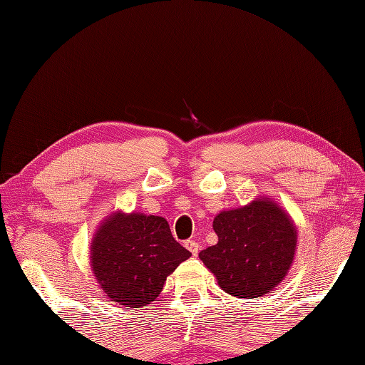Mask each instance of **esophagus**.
Segmentation results:
<instances>
[{
  "instance_id": "obj_1",
  "label": "esophagus",
  "mask_w": 365,
  "mask_h": 365,
  "mask_svg": "<svg viewBox=\"0 0 365 365\" xmlns=\"http://www.w3.org/2000/svg\"><path fill=\"white\" fill-rule=\"evenodd\" d=\"M185 247H187L195 257L200 254V244H197L196 241H187L185 242Z\"/></svg>"
}]
</instances>
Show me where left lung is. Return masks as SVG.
I'll return each mask as SVG.
<instances>
[{"label":"left lung","instance_id":"left-lung-1","mask_svg":"<svg viewBox=\"0 0 365 365\" xmlns=\"http://www.w3.org/2000/svg\"><path fill=\"white\" fill-rule=\"evenodd\" d=\"M212 228L218 242L200 258L223 292L258 298L273 292L294 263L298 230L286 209L268 196L220 210Z\"/></svg>","mask_w":365,"mask_h":365}]
</instances>
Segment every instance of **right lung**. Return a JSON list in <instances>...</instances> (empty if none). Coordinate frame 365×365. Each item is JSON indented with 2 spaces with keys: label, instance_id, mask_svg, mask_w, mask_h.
<instances>
[{
  "label": "right lung",
  "instance_id": "obj_1",
  "mask_svg": "<svg viewBox=\"0 0 365 365\" xmlns=\"http://www.w3.org/2000/svg\"><path fill=\"white\" fill-rule=\"evenodd\" d=\"M190 257L165 218L142 212H111L91 241V268L103 297L130 308L155 302L168 276Z\"/></svg>",
  "mask_w": 365,
  "mask_h": 365
}]
</instances>
